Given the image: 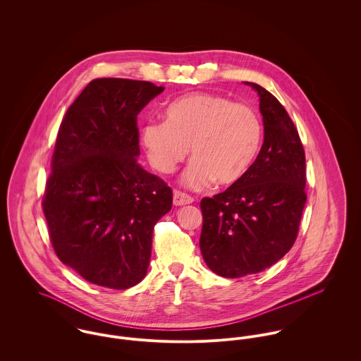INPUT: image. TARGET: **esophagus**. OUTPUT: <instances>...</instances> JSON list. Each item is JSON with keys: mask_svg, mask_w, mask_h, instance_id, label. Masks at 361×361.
<instances>
[{"mask_svg": "<svg viewBox=\"0 0 361 361\" xmlns=\"http://www.w3.org/2000/svg\"><path fill=\"white\" fill-rule=\"evenodd\" d=\"M192 203H193V197H190L189 195H185L179 190L173 192V204L175 206H186V204H192Z\"/></svg>", "mask_w": 361, "mask_h": 361, "instance_id": "esophagus-1", "label": "esophagus"}]
</instances>
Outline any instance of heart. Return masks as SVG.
<instances>
[{
  "mask_svg": "<svg viewBox=\"0 0 361 361\" xmlns=\"http://www.w3.org/2000/svg\"><path fill=\"white\" fill-rule=\"evenodd\" d=\"M262 128L256 111L231 99L190 93L165 109V121H149L142 143L155 171L172 172L188 154L195 158L183 175L190 189L212 180L219 186L240 182L257 158Z\"/></svg>",
  "mask_w": 361,
  "mask_h": 361,
  "instance_id": "obj_1",
  "label": "heart"
}]
</instances>
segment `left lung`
<instances>
[{"label":"left lung","mask_w":361,"mask_h":361,"mask_svg":"<svg viewBox=\"0 0 361 361\" xmlns=\"http://www.w3.org/2000/svg\"><path fill=\"white\" fill-rule=\"evenodd\" d=\"M264 143L247 175L200 203V250L208 268L225 278L257 274L293 246L306 204V157L283 105L256 83Z\"/></svg>","instance_id":"8db88e82"}]
</instances>
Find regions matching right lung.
<instances>
[{
	"instance_id": "1",
	"label": "right lung",
	"mask_w": 361,
	"mask_h": 361,
	"mask_svg": "<svg viewBox=\"0 0 361 361\" xmlns=\"http://www.w3.org/2000/svg\"><path fill=\"white\" fill-rule=\"evenodd\" d=\"M164 87L92 80L59 126L43 211L58 258L86 281L128 289L147 274L172 190L137 162L139 112Z\"/></svg>"
}]
</instances>
